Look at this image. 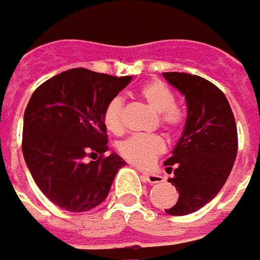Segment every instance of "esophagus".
Instances as JSON below:
<instances>
[{
	"instance_id": "34e87169",
	"label": "esophagus",
	"mask_w": 260,
	"mask_h": 260,
	"mask_svg": "<svg viewBox=\"0 0 260 260\" xmlns=\"http://www.w3.org/2000/svg\"><path fill=\"white\" fill-rule=\"evenodd\" d=\"M143 177L146 181H149V183H160L162 181V177L160 176H157V174H153V173H143Z\"/></svg>"
}]
</instances>
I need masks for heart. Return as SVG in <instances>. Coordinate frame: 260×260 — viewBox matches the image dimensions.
I'll use <instances>...</instances> for the list:
<instances>
[{
    "label": "heart",
    "mask_w": 260,
    "mask_h": 260,
    "mask_svg": "<svg viewBox=\"0 0 260 260\" xmlns=\"http://www.w3.org/2000/svg\"><path fill=\"white\" fill-rule=\"evenodd\" d=\"M140 96L157 113L159 123L168 131H178L186 122V111L174 103V92L165 82L153 79L138 89ZM123 101L113 98L104 110V123L111 132L123 129ZM165 152V140L157 134H135L119 144V153L135 165L147 167Z\"/></svg>",
    "instance_id": "1"
}]
</instances>
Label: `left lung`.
<instances>
[{
	"instance_id": "obj_1",
	"label": "left lung",
	"mask_w": 260,
	"mask_h": 260,
	"mask_svg": "<svg viewBox=\"0 0 260 260\" xmlns=\"http://www.w3.org/2000/svg\"><path fill=\"white\" fill-rule=\"evenodd\" d=\"M164 77L184 95L187 106L183 134L164 164L174 173L168 181L178 192L176 205L165 211L184 216L198 211L223 187L237 157L238 134L231 106L217 86L186 73H164Z\"/></svg>"
}]
</instances>
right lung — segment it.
<instances>
[{
    "label": "right lung",
    "instance_id": "1",
    "mask_svg": "<svg viewBox=\"0 0 260 260\" xmlns=\"http://www.w3.org/2000/svg\"><path fill=\"white\" fill-rule=\"evenodd\" d=\"M131 79L73 68L32 93L23 116L22 152L37 186L55 205L83 213L108 197L125 160L116 153L104 156V110ZM90 154L102 156L83 162Z\"/></svg>",
    "mask_w": 260,
    "mask_h": 260
}]
</instances>
